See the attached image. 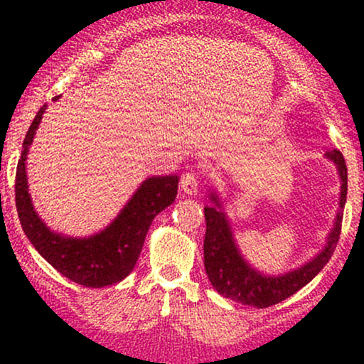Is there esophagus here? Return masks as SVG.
Here are the masks:
<instances>
[{"instance_id": "34e87169", "label": "esophagus", "mask_w": 364, "mask_h": 364, "mask_svg": "<svg viewBox=\"0 0 364 364\" xmlns=\"http://www.w3.org/2000/svg\"><path fill=\"white\" fill-rule=\"evenodd\" d=\"M196 188H198V179L193 173H186L181 176V190L186 195H195Z\"/></svg>"}]
</instances>
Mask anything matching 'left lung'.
Returning a JSON list of instances; mask_svg holds the SVG:
<instances>
[{
	"label": "left lung",
	"mask_w": 364,
	"mask_h": 364,
	"mask_svg": "<svg viewBox=\"0 0 364 364\" xmlns=\"http://www.w3.org/2000/svg\"><path fill=\"white\" fill-rule=\"evenodd\" d=\"M325 157L336 164L341 178L339 210L333 219V228L330 229L323 248L311 260L289 272L275 275L263 274L255 269L243 257L236 243L231 220L225 214L219 193L214 188L208 191V200L212 203L203 208L207 223L205 240H203V263H205L208 281L220 296L236 303L248 304V306L269 308L298 292L327 265L341 236L342 214H344L342 210H344L346 196H348V168L339 150L327 152Z\"/></svg>",
	"instance_id": "1"
}]
</instances>
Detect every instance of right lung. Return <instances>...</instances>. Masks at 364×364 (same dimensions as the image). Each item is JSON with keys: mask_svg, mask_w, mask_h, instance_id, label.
<instances>
[{"mask_svg": "<svg viewBox=\"0 0 364 364\" xmlns=\"http://www.w3.org/2000/svg\"><path fill=\"white\" fill-rule=\"evenodd\" d=\"M54 97L53 101H58ZM43 106L32 121L22 145L15 178V202L25 236L46 262L70 281L85 287H104L123 281L141 253L154 217L174 202L178 195L176 174L152 176L141 181L127 205L111 224L90 236L75 237L53 231L41 219L32 203L27 183V156L41 119Z\"/></svg>", "mask_w": 364, "mask_h": 364, "instance_id": "obj_1", "label": "right lung"}]
</instances>
